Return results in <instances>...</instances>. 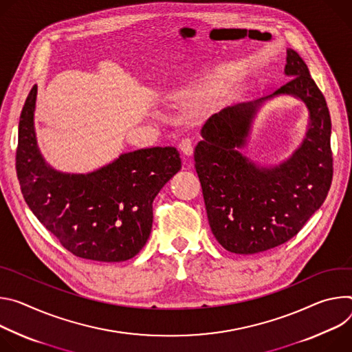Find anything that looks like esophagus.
Segmentation results:
<instances>
[{
  "mask_svg": "<svg viewBox=\"0 0 352 352\" xmlns=\"http://www.w3.org/2000/svg\"><path fill=\"white\" fill-rule=\"evenodd\" d=\"M179 149L182 151V153L184 156H191L192 155V151H194V145H192V141L190 138H183L182 142L179 144Z\"/></svg>",
  "mask_w": 352,
  "mask_h": 352,
  "instance_id": "obj_1",
  "label": "esophagus"
}]
</instances>
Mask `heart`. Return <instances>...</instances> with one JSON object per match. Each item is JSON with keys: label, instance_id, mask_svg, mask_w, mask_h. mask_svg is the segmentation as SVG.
<instances>
[{"label": "heart", "instance_id": "1", "mask_svg": "<svg viewBox=\"0 0 352 352\" xmlns=\"http://www.w3.org/2000/svg\"><path fill=\"white\" fill-rule=\"evenodd\" d=\"M208 84H218V82H222V81H226L229 80V78H232V75L229 74L228 68H218L217 71H214V74H210L208 76ZM186 95V91H183L182 94H179L177 96L179 98H183Z\"/></svg>", "mask_w": 352, "mask_h": 352}]
</instances>
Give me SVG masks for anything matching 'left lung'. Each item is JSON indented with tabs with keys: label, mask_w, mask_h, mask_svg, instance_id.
I'll use <instances>...</instances> for the list:
<instances>
[{
	"label": "left lung",
	"mask_w": 352,
	"mask_h": 352,
	"mask_svg": "<svg viewBox=\"0 0 352 352\" xmlns=\"http://www.w3.org/2000/svg\"><path fill=\"white\" fill-rule=\"evenodd\" d=\"M285 75L291 80L272 95L212 114L194 151L210 228L232 253L254 254L288 242L322 207L331 186V119L326 99L292 49L287 50ZM278 94L295 96L307 104L308 131L289 160L263 168L239 149L261 104Z\"/></svg>",
	"instance_id": "left-lung-1"
}]
</instances>
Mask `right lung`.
I'll list each match as a JSON object with an SVG mask.
<instances>
[{
	"label": "right lung",
	"instance_id": "right-lung-1",
	"mask_svg": "<svg viewBox=\"0 0 352 352\" xmlns=\"http://www.w3.org/2000/svg\"><path fill=\"white\" fill-rule=\"evenodd\" d=\"M36 95L34 85L18 130L16 175L26 204L76 257L106 263L134 257L149 238L153 199L182 168L177 149L133 151L87 175L57 172L37 148Z\"/></svg>",
	"mask_w": 352,
	"mask_h": 352
}]
</instances>
